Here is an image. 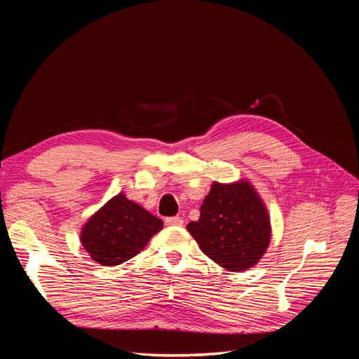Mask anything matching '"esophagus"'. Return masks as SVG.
I'll return each mask as SVG.
<instances>
[{
  "mask_svg": "<svg viewBox=\"0 0 359 359\" xmlns=\"http://www.w3.org/2000/svg\"><path fill=\"white\" fill-rule=\"evenodd\" d=\"M165 223H166V226H182L184 222L181 217H168Z\"/></svg>",
  "mask_w": 359,
  "mask_h": 359,
  "instance_id": "obj_1",
  "label": "esophagus"
}]
</instances>
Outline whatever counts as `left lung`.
<instances>
[{"label":"left lung","mask_w":359,"mask_h":359,"mask_svg":"<svg viewBox=\"0 0 359 359\" xmlns=\"http://www.w3.org/2000/svg\"><path fill=\"white\" fill-rule=\"evenodd\" d=\"M187 231L202 252L226 269L255 266L271 241V219L265 202L248 180L214 181L201 206L198 222Z\"/></svg>","instance_id":"left-lung-1"}]
</instances>
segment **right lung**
Wrapping results in <instances>:
<instances>
[{
	"label": "right lung",
	"mask_w": 359,
	"mask_h": 359,
	"mask_svg": "<svg viewBox=\"0 0 359 359\" xmlns=\"http://www.w3.org/2000/svg\"><path fill=\"white\" fill-rule=\"evenodd\" d=\"M161 229L158 217L118 193L85 222L79 238L94 262L115 266L135 257Z\"/></svg>",
	"instance_id": "add662e5"
}]
</instances>
